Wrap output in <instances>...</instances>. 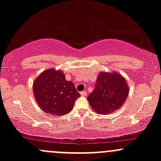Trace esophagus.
<instances>
[{
  "instance_id": "obj_1",
  "label": "esophagus",
  "mask_w": 161,
  "mask_h": 161,
  "mask_svg": "<svg viewBox=\"0 0 161 161\" xmlns=\"http://www.w3.org/2000/svg\"><path fill=\"white\" fill-rule=\"evenodd\" d=\"M86 94H87V92H86V91H82L80 92V95H82V96H86Z\"/></svg>"
}]
</instances>
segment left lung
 Instances as JSON below:
<instances>
[{"mask_svg": "<svg viewBox=\"0 0 161 161\" xmlns=\"http://www.w3.org/2000/svg\"><path fill=\"white\" fill-rule=\"evenodd\" d=\"M129 93L126 80L118 72H101L94 91L88 96L90 105L101 114H112L123 105Z\"/></svg>", "mask_w": 161, "mask_h": 161, "instance_id": "left-lung-1", "label": "left lung"}]
</instances>
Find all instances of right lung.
Wrapping results in <instances>:
<instances>
[{"label": "right lung", "mask_w": 161, "mask_h": 161, "mask_svg": "<svg viewBox=\"0 0 161 161\" xmlns=\"http://www.w3.org/2000/svg\"><path fill=\"white\" fill-rule=\"evenodd\" d=\"M33 94L39 107L47 114L62 116L71 112L80 96L73 82L67 81L61 70L49 69L35 79Z\"/></svg>", "instance_id": "right-lung-1"}]
</instances>
